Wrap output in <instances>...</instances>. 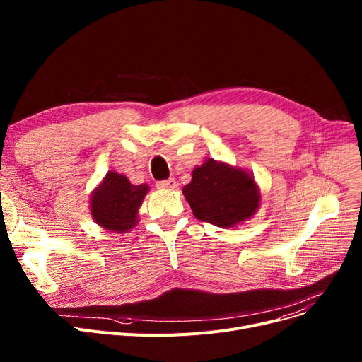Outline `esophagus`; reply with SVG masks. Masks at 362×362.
I'll list each match as a JSON object with an SVG mask.
<instances>
[{
    "instance_id": "1",
    "label": "esophagus",
    "mask_w": 362,
    "mask_h": 362,
    "mask_svg": "<svg viewBox=\"0 0 362 362\" xmlns=\"http://www.w3.org/2000/svg\"><path fill=\"white\" fill-rule=\"evenodd\" d=\"M177 186L176 180L175 179H167V180H161V182H157V187L158 189H175Z\"/></svg>"
}]
</instances>
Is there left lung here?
Here are the masks:
<instances>
[{
    "label": "left lung",
    "instance_id": "obj_1",
    "mask_svg": "<svg viewBox=\"0 0 362 362\" xmlns=\"http://www.w3.org/2000/svg\"><path fill=\"white\" fill-rule=\"evenodd\" d=\"M183 195L198 220L224 229L251 218L261 201L251 173L213 158L194 168Z\"/></svg>",
    "mask_w": 362,
    "mask_h": 362
}]
</instances>
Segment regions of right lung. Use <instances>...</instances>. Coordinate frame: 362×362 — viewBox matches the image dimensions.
Listing matches in <instances>:
<instances>
[{"mask_svg":"<svg viewBox=\"0 0 362 362\" xmlns=\"http://www.w3.org/2000/svg\"><path fill=\"white\" fill-rule=\"evenodd\" d=\"M149 186L132 185L124 175L108 171L90 197V216L103 229L126 233L138 223V210Z\"/></svg>","mask_w":362,"mask_h":362,"instance_id":"obj_1","label":"right lung"}]
</instances>
